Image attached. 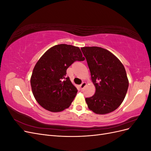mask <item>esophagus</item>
<instances>
[{
	"mask_svg": "<svg viewBox=\"0 0 151 151\" xmlns=\"http://www.w3.org/2000/svg\"><path fill=\"white\" fill-rule=\"evenodd\" d=\"M86 83H85V82H83V83H82V84L80 85V88H81V89H83L84 87L86 86Z\"/></svg>",
	"mask_w": 151,
	"mask_h": 151,
	"instance_id": "34e87169",
	"label": "esophagus"
}]
</instances>
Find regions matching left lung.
I'll return each instance as SVG.
<instances>
[{
  "instance_id": "obj_1",
  "label": "left lung",
  "mask_w": 151,
  "mask_h": 151,
  "mask_svg": "<svg viewBox=\"0 0 151 151\" xmlns=\"http://www.w3.org/2000/svg\"><path fill=\"white\" fill-rule=\"evenodd\" d=\"M96 88L92 97L86 98L89 109L99 115L115 111L124 99L129 80L125 67L108 50L98 47L81 48Z\"/></svg>"
}]
</instances>
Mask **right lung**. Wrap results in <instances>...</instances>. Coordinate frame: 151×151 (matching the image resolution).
I'll return each mask as SVG.
<instances>
[{"label":"right lung","instance_id":"obj_1","mask_svg":"<svg viewBox=\"0 0 151 151\" xmlns=\"http://www.w3.org/2000/svg\"><path fill=\"white\" fill-rule=\"evenodd\" d=\"M85 60L79 47L60 44L48 49L36 63L31 77L32 92L41 106L59 112L70 106L77 93L67 69L76 61Z\"/></svg>","mask_w":151,"mask_h":151}]
</instances>
